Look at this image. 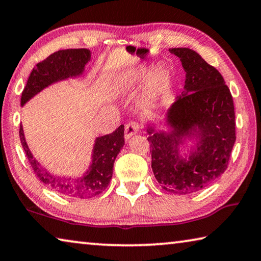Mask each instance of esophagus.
I'll return each mask as SVG.
<instances>
[{
  "label": "esophagus",
  "instance_id": "obj_1",
  "mask_svg": "<svg viewBox=\"0 0 261 261\" xmlns=\"http://www.w3.org/2000/svg\"><path fill=\"white\" fill-rule=\"evenodd\" d=\"M140 126L137 122H130L127 123L125 125V129H124V134H125V140H129L132 136H135L136 134H138L139 132Z\"/></svg>",
  "mask_w": 261,
  "mask_h": 261
}]
</instances>
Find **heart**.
I'll use <instances>...</instances> for the list:
<instances>
[{
  "mask_svg": "<svg viewBox=\"0 0 261 261\" xmlns=\"http://www.w3.org/2000/svg\"><path fill=\"white\" fill-rule=\"evenodd\" d=\"M145 81L146 83L138 96V105L141 108H148L155 102L166 85L167 73L162 68L154 69L151 72L148 65H139L118 78L114 84V90L120 94L130 93Z\"/></svg>",
  "mask_w": 261,
  "mask_h": 261,
  "instance_id": "b5f03b06",
  "label": "heart"
}]
</instances>
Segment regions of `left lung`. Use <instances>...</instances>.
Returning <instances> with one entry per match:
<instances>
[{
	"label": "left lung",
	"mask_w": 261,
	"mask_h": 261,
	"mask_svg": "<svg viewBox=\"0 0 261 261\" xmlns=\"http://www.w3.org/2000/svg\"><path fill=\"white\" fill-rule=\"evenodd\" d=\"M185 71L184 90L167 109L159 129L146 123L153 174L176 194L208 187L227 169L236 140L235 108L223 77L190 48H169ZM191 142L193 145H189Z\"/></svg>",
	"instance_id": "left-lung-1"
}]
</instances>
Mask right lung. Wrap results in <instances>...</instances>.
<instances>
[{
    "label": "right lung",
    "mask_w": 261,
    "mask_h": 261,
    "mask_svg": "<svg viewBox=\"0 0 261 261\" xmlns=\"http://www.w3.org/2000/svg\"><path fill=\"white\" fill-rule=\"evenodd\" d=\"M91 50L86 48L65 49L56 51L48 56L45 61L38 63L37 68L31 72L21 93L20 105L25 106L31 99L53 84L82 77L86 64L91 61ZM19 138L31 167L43 184L65 196L87 199L98 196L107 189L113 176L114 162L124 146V125L118 126L113 134L96 137L92 149L90 166L85 173L77 178L51 174L42 167L29 148L21 124Z\"/></svg>",
    "instance_id": "obj_1"
}]
</instances>
